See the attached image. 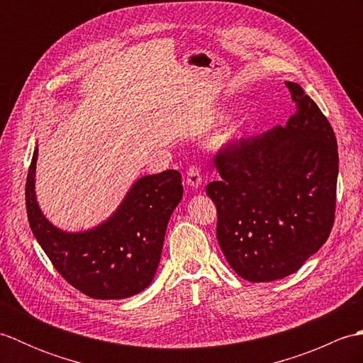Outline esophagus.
Segmentation results:
<instances>
[{"instance_id": "obj_1", "label": "esophagus", "mask_w": 363, "mask_h": 363, "mask_svg": "<svg viewBox=\"0 0 363 363\" xmlns=\"http://www.w3.org/2000/svg\"><path fill=\"white\" fill-rule=\"evenodd\" d=\"M186 184L191 189H198L201 187L203 184V177H201V172H199V168L196 167H191L189 172H187V177H186Z\"/></svg>"}]
</instances>
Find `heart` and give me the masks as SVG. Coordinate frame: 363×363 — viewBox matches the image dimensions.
I'll list each match as a JSON object with an SVG mask.
<instances>
[{"label": "heart", "mask_w": 363, "mask_h": 363, "mask_svg": "<svg viewBox=\"0 0 363 363\" xmlns=\"http://www.w3.org/2000/svg\"><path fill=\"white\" fill-rule=\"evenodd\" d=\"M246 134H248V123H246L245 120H238L226 130L225 137H223V143L225 145L238 143L243 140Z\"/></svg>", "instance_id": "heart-1"}]
</instances>
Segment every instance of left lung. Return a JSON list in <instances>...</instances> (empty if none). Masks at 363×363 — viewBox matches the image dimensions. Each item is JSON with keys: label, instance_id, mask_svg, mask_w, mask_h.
Listing matches in <instances>:
<instances>
[{"label": "left lung", "instance_id": "8db88e82", "mask_svg": "<svg viewBox=\"0 0 363 363\" xmlns=\"http://www.w3.org/2000/svg\"><path fill=\"white\" fill-rule=\"evenodd\" d=\"M285 87L296 104L287 125L217 154L221 179L206 187L217 206L220 248L250 282L298 272L334 225L335 134L298 84L285 81Z\"/></svg>", "mask_w": 363, "mask_h": 363}]
</instances>
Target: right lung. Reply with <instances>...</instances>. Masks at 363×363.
Returning <instances> with one entry per match:
<instances>
[{"label": "right lung", "mask_w": 363, "mask_h": 363, "mask_svg": "<svg viewBox=\"0 0 363 363\" xmlns=\"http://www.w3.org/2000/svg\"><path fill=\"white\" fill-rule=\"evenodd\" d=\"M37 156L38 146L26 177V211L30 230L54 268L95 299H123L143 291L157 272L169 217L182 199L179 172L138 177L109 218L70 233L54 226L38 206Z\"/></svg>", "instance_id": "right-lung-1"}]
</instances>
